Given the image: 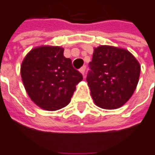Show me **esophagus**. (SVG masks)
I'll return each mask as SVG.
<instances>
[{
  "mask_svg": "<svg viewBox=\"0 0 155 155\" xmlns=\"http://www.w3.org/2000/svg\"><path fill=\"white\" fill-rule=\"evenodd\" d=\"M79 71H80V72H81V73L84 75V72H85V71H86V66H83V67H81V68L79 69Z\"/></svg>",
  "mask_w": 155,
  "mask_h": 155,
  "instance_id": "obj_1",
  "label": "esophagus"
}]
</instances>
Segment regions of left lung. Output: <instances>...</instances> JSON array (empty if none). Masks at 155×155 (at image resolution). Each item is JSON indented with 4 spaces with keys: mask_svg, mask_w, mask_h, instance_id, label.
Listing matches in <instances>:
<instances>
[{
    "mask_svg": "<svg viewBox=\"0 0 155 155\" xmlns=\"http://www.w3.org/2000/svg\"><path fill=\"white\" fill-rule=\"evenodd\" d=\"M87 82L94 104L114 110L122 106L136 89L140 65L129 51L101 45L94 49Z\"/></svg>",
    "mask_w": 155,
    "mask_h": 155,
    "instance_id": "left-lung-1",
    "label": "left lung"
}]
</instances>
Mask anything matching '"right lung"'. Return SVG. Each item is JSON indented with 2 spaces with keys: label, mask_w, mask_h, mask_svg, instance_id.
<instances>
[{
  "label": "right lung",
  "mask_w": 155,
  "mask_h": 155,
  "mask_svg": "<svg viewBox=\"0 0 155 155\" xmlns=\"http://www.w3.org/2000/svg\"><path fill=\"white\" fill-rule=\"evenodd\" d=\"M59 46L35 48L25 56L21 67L24 88L39 107L56 110L67 106L83 75L72 67Z\"/></svg>",
  "instance_id": "1"
}]
</instances>
